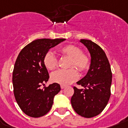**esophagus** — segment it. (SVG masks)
Wrapping results in <instances>:
<instances>
[{
  "label": "esophagus",
  "mask_w": 128,
  "mask_h": 128,
  "mask_svg": "<svg viewBox=\"0 0 128 128\" xmlns=\"http://www.w3.org/2000/svg\"><path fill=\"white\" fill-rule=\"evenodd\" d=\"M61 89H65V86H62V85H61Z\"/></svg>",
  "instance_id": "1"
}]
</instances>
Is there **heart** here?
<instances>
[{"mask_svg":"<svg viewBox=\"0 0 128 128\" xmlns=\"http://www.w3.org/2000/svg\"><path fill=\"white\" fill-rule=\"evenodd\" d=\"M61 55L70 58L69 67H75L80 72H86L89 69L91 60L87 54L82 53V48L74 44H67L59 48ZM43 63L46 69L53 70L57 65V59L52 53L48 52L43 57ZM79 75L75 68L59 69L53 72L50 79L55 83L62 86H67L78 79Z\"/></svg>","mask_w":128,"mask_h":128,"instance_id":"1","label":"heart"}]
</instances>
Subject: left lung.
Instances as JSON below:
<instances>
[{
    "label": "left lung",
    "mask_w": 128,
    "mask_h": 128,
    "mask_svg": "<svg viewBox=\"0 0 128 128\" xmlns=\"http://www.w3.org/2000/svg\"><path fill=\"white\" fill-rule=\"evenodd\" d=\"M91 55V64L87 75L77 82L84 87H74L71 106L78 114L90 118L104 110L111 96L112 73L104 50L98 44L87 39H81Z\"/></svg>",
    "instance_id": "1"
}]
</instances>
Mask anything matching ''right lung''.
<instances>
[{
    "label": "right lung",
    "mask_w": 128,
    "mask_h": 128,
    "mask_svg": "<svg viewBox=\"0 0 128 128\" xmlns=\"http://www.w3.org/2000/svg\"><path fill=\"white\" fill-rule=\"evenodd\" d=\"M65 38H40L24 46L18 55L12 72L13 92L18 106L32 118L43 116L50 111L53 98L61 90L57 83L40 86L48 82L49 75L43 57L50 48Z\"/></svg>",
    "instance_id": "add662e5"
}]
</instances>
